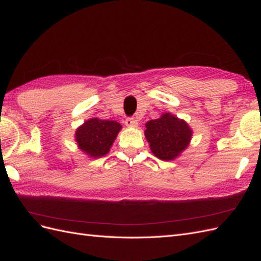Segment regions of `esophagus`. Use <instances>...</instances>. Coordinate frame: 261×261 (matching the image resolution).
<instances>
[{"label": "esophagus", "instance_id": "obj_1", "mask_svg": "<svg viewBox=\"0 0 261 261\" xmlns=\"http://www.w3.org/2000/svg\"><path fill=\"white\" fill-rule=\"evenodd\" d=\"M125 125L130 126V128H136L138 126V121L135 118H128L125 119Z\"/></svg>", "mask_w": 261, "mask_h": 261}]
</instances>
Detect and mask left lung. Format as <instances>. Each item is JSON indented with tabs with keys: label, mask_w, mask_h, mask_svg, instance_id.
I'll return each mask as SVG.
<instances>
[{
	"label": "left lung",
	"mask_w": 261,
	"mask_h": 261,
	"mask_svg": "<svg viewBox=\"0 0 261 261\" xmlns=\"http://www.w3.org/2000/svg\"><path fill=\"white\" fill-rule=\"evenodd\" d=\"M144 135L152 153L161 160L178 158L189 145L192 130L185 120L171 113H163L159 119L145 123Z\"/></svg>",
	"instance_id": "obj_1"
}]
</instances>
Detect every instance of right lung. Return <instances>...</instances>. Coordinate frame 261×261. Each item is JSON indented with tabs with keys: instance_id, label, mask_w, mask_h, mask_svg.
<instances>
[{
	"instance_id": "obj_1",
	"label": "right lung",
	"mask_w": 261,
	"mask_h": 261,
	"mask_svg": "<svg viewBox=\"0 0 261 261\" xmlns=\"http://www.w3.org/2000/svg\"><path fill=\"white\" fill-rule=\"evenodd\" d=\"M121 128L117 121L89 119L76 129L75 141L79 149L90 158H100L110 151Z\"/></svg>"
}]
</instances>
